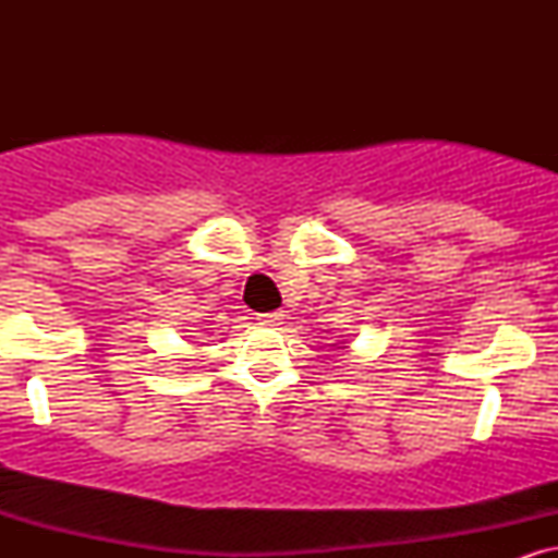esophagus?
I'll return each instance as SVG.
<instances>
[{"label":"esophagus","instance_id":"obj_1","mask_svg":"<svg viewBox=\"0 0 558 558\" xmlns=\"http://www.w3.org/2000/svg\"><path fill=\"white\" fill-rule=\"evenodd\" d=\"M257 319L262 325H280L286 319V315L283 312H265V315H259Z\"/></svg>","mask_w":558,"mask_h":558}]
</instances>
